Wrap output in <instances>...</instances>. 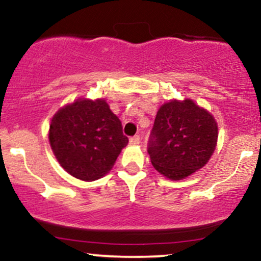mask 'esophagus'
I'll use <instances>...</instances> for the list:
<instances>
[{"instance_id": "1", "label": "esophagus", "mask_w": 261, "mask_h": 261, "mask_svg": "<svg viewBox=\"0 0 261 261\" xmlns=\"http://www.w3.org/2000/svg\"><path fill=\"white\" fill-rule=\"evenodd\" d=\"M140 141H141L140 136H139V135H136V136L131 137V139H130V143H131V145H139Z\"/></svg>"}]
</instances>
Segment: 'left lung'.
<instances>
[{
  "instance_id": "left-lung-1",
  "label": "left lung",
  "mask_w": 261,
  "mask_h": 261,
  "mask_svg": "<svg viewBox=\"0 0 261 261\" xmlns=\"http://www.w3.org/2000/svg\"><path fill=\"white\" fill-rule=\"evenodd\" d=\"M214 115L193 99H172L158 109L148 141L152 166L170 180H181L201 169L217 146Z\"/></svg>"
}]
</instances>
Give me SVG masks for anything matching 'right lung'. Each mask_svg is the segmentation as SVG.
Returning <instances> with one entry per match:
<instances>
[{
  "label": "right lung",
  "instance_id": "add662e5",
  "mask_svg": "<svg viewBox=\"0 0 261 261\" xmlns=\"http://www.w3.org/2000/svg\"><path fill=\"white\" fill-rule=\"evenodd\" d=\"M49 142L68 174L93 181L112 170L128 139L106 99L79 98L53 116Z\"/></svg>",
  "mask_w": 261,
  "mask_h": 261
}]
</instances>
